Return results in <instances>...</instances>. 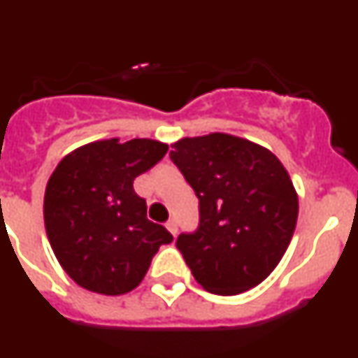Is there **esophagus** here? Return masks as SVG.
<instances>
[{
	"instance_id": "1",
	"label": "esophagus",
	"mask_w": 358,
	"mask_h": 358,
	"mask_svg": "<svg viewBox=\"0 0 358 358\" xmlns=\"http://www.w3.org/2000/svg\"><path fill=\"white\" fill-rule=\"evenodd\" d=\"M166 229H169L172 235H177V222L173 218H170L169 222H166Z\"/></svg>"
}]
</instances>
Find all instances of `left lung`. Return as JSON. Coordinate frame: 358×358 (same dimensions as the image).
<instances>
[{"instance_id": "left-lung-1", "label": "left lung", "mask_w": 358, "mask_h": 358, "mask_svg": "<svg viewBox=\"0 0 358 358\" xmlns=\"http://www.w3.org/2000/svg\"><path fill=\"white\" fill-rule=\"evenodd\" d=\"M170 159L199 199V227L177 249L202 289L235 296L273 273L292 240L297 194L273 152L213 132L182 138Z\"/></svg>"}]
</instances>
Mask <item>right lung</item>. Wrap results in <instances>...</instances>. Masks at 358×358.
<instances>
[{
    "label": "right lung",
    "mask_w": 358,
    "mask_h": 358,
    "mask_svg": "<svg viewBox=\"0 0 358 358\" xmlns=\"http://www.w3.org/2000/svg\"><path fill=\"white\" fill-rule=\"evenodd\" d=\"M169 145L147 138L94 141L57 164L44 192V226L57 260L91 292L120 296L140 285L157 249L173 236L147 218L134 179Z\"/></svg>",
    "instance_id": "obj_1"
}]
</instances>
